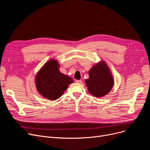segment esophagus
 <instances>
[{"label":"esophagus","instance_id":"esophagus-1","mask_svg":"<svg viewBox=\"0 0 150 150\" xmlns=\"http://www.w3.org/2000/svg\"><path fill=\"white\" fill-rule=\"evenodd\" d=\"M75 82L77 83H80V84H81L83 82H82V80H75Z\"/></svg>","mask_w":150,"mask_h":150}]
</instances>
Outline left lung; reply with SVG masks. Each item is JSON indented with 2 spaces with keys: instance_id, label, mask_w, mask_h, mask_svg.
<instances>
[{
  "instance_id": "8db88e82",
  "label": "left lung",
  "mask_w": 150,
  "mask_h": 150,
  "mask_svg": "<svg viewBox=\"0 0 150 150\" xmlns=\"http://www.w3.org/2000/svg\"><path fill=\"white\" fill-rule=\"evenodd\" d=\"M89 78L85 80L88 91L96 97H103L111 91L114 81L104 61L98 62L89 70Z\"/></svg>"
}]
</instances>
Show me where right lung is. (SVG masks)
<instances>
[{
    "label": "right lung",
    "mask_w": 150,
    "mask_h": 150,
    "mask_svg": "<svg viewBox=\"0 0 150 150\" xmlns=\"http://www.w3.org/2000/svg\"><path fill=\"white\" fill-rule=\"evenodd\" d=\"M59 62L56 59H50L38 71L35 78V85L39 94L50 100H56L62 96L74 82L72 78L61 73Z\"/></svg>",
    "instance_id": "add662e5"
}]
</instances>
